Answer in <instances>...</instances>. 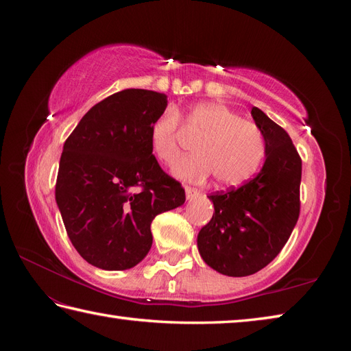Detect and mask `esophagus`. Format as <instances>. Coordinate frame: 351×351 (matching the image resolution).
Here are the masks:
<instances>
[{
    "instance_id": "obj_1",
    "label": "esophagus",
    "mask_w": 351,
    "mask_h": 351,
    "mask_svg": "<svg viewBox=\"0 0 351 351\" xmlns=\"http://www.w3.org/2000/svg\"><path fill=\"white\" fill-rule=\"evenodd\" d=\"M184 190H186V197H187V200H192V199H195V197H197V196L200 195L199 190H197V189H193V187L186 186Z\"/></svg>"
}]
</instances>
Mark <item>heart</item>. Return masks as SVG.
<instances>
[{"label":"heart","instance_id":"heart-1","mask_svg":"<svg viewBox=\"0 0 351 351\" xmlns=\"http://www.w3.org/2000/svg\"><path fill=\"white\" fill-rule=\"evenodd\" d=\"M184 129L199 139L195 154L173 168L174 176L200 182L212 173L219 186H239L256 171L265 155V139L259 127L218 102H202L182 114ZM178 114L167 110L149 129L151 151L164 164L178 155Z\"/></svg>","mask_w":351,"mask_h":351}]
</instances>
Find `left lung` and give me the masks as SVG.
Here are the masks:
<instances>
[{"label": "left lung", "instance_id": "1", "mask_svg": "<svg viewBox=\"0 0 351 351\" xmlns=\"http://www.w3.org/2000/svg\"><path fill=\"white\" fill-rule=\"evenodd\" d=\"M252 117L265 139V162L246 184L208 196L215 212L197 234L202 259L228 277L267 267L300 214L302 159L290 136L267 114L253 107Z\"/></svg>", "mask_w": 351, "mask_h": 351}]
</instances>
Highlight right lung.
Masks as SVG:
<instances>
[{"instance_id": "obj_1", "label": "right lung", "mask_w": 351, "mask_h": 351, "mask_svg": "<svg viewBox=\"0 0 351 351\" xmlns=\"http://www.w3.org/2000/svg\"><path fill=\"white\" fill-rule=\"evenodd\" d=\"M167 102L154 90L117 92L93 105L62 146L57 206L74 249L99 269L136 267L152 246L154 218L184 204V189L149 145Z\"/></svg>"}]
</instances>
